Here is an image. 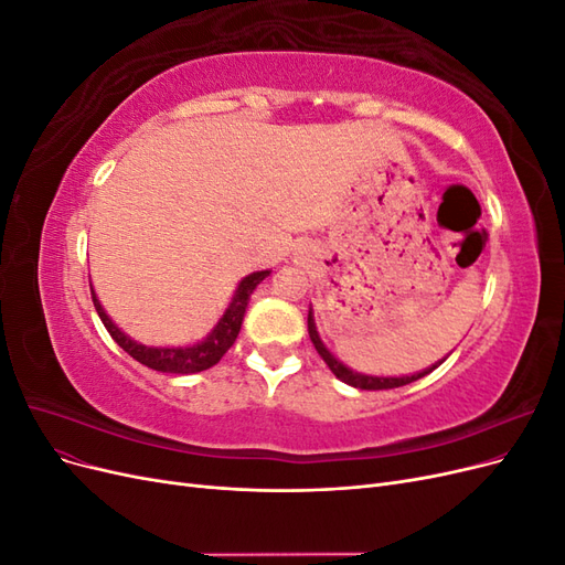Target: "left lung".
Segmentation results:
<instances>
[{
	"instance_id": "left-lung-1",
	"label": "left lung",
	"mask_w": 565,
	"mask_h": 565,
	"mask_svg": "<svg viewBox=\"0 0 565 565\" xmlns=\"http://www.w3.org/2000/svg\"><path fill=\"white\" fill-rule=\"evenodd\" d=\"M309 337H311V341H313V347H316V351L320 353V358L324 363H328V367L337 374V380H341L344 384H349V386H355V388H365V391H382V388H398V386H405V384H409V382H417V380H422L424 374H429V372H434L443 361H446V358H443L440 363H436L434 367H429V370H422V372H417V374H407V377H372V374H361V372H353L351 367H347L344 363L341 361H337V358L324 349V344H322V339H320V334H318V330H316V322H313V311H309Z\"/></svg>"
}]
</instances>
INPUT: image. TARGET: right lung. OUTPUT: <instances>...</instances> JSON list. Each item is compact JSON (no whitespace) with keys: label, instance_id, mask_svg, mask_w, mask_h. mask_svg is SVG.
Wrapping results in <instances>:
<instances>
[{"label":"right lung","instance_id":"obj_1","mask_svg":"<svg viewBox=\"0 0 565 565\" xmlns=\"http://www.w3.org/2000/svg\"><path fill=\"white\" fill-rule=\"evenodd\" d=\"M268 273L270 270H256V273H249L247 278H243L241 285H237V289H235V295L228 303L226 313L218 318V322L214 324V330L193 347H177V349L143 347V344H139V341H134L131 337H127L108 318V313L104 311V306H100V301L94 292V287H92V299H94V306H96V313H98L100 320H104L110 337L134 358V361H139L141 365H146L150 370H158V372L193 374V372H202V370H210L212 365H216L221 358H224V353L235 344L237 332H241V328H243V318H245V311H247L249 297L256 289V285H259L268 276Z\"/></svg>","mask_w":565,"mask_h":565}]
</instances>
